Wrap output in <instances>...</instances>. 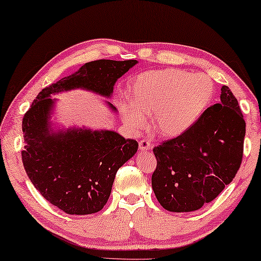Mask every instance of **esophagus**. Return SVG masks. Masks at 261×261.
I'll use <instances>...</instances> for the list:
<instances>
[{
	"mask_svg": "<svg viewBox=\"0 0 261 261\" xmlns=\"http://www.w3.org/2000/svg\"><path fill=\"white\" fill-rule=\"evenodd\" d=\"M140 150H149L151 148V143L149 140H141L139 143Z\"/></svg>",
	"mask_w": 261,
	"mask_h": 261,
	"instance_id": "esophagus-1",
	"label": "esophagus"
}]
</instances>
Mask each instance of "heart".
<instances>
[{"label": "heart", "mask_w": 261, "mask_h": 261, "mask_svg": "<svg viewBox=\"0 0 261 261\" xmlns=\"http://www.w3.org/2000/svg\"><path fill=\"white\" fill-rule=\"evenodd\" d=\"M214 83L206 74L180 69L142 72L129 88L132 102L121 101L123 120L133 129L147 125L152 114V127L164 138H176L198 120L214 96Z\"/></svg>", "instance_id": "b5f03b06"}]
</instances>
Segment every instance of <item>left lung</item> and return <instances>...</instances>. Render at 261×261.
<instances>
[{
  "label": "left lung",
  "instance_id": "1",
  "mask_svg": "<svg viewBox=\"0 0 261 261\" xmlns=\"http://www.w3.org/2000/svg\"><path fill=\"white\" fill-rule=\"evenodd\" d=\"M245 121L227 85L221 101L208 108L189 129L153 148L157 160L151 186L169 212H194L232 181L241 166Z\"/></svg>",
  "mask_w": 261,
  "mask_h": 261
}]
</instances>
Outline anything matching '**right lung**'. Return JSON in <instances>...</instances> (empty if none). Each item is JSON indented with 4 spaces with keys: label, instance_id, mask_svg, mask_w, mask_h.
<instances>
[{
    "label": "right lung",
    "instance_id": "obj_1",
    "mask_svg": "<svg viewBox=\"0 0 261 261\" xmlns=\"http://www.w3.org/2000/svg\"><path fill=\"white\" fill-rule=\"evenodd\" d=\"M136 63V60L85 63L72 75L42 89L24 115V169L47 201L67 214L101 211L110 198L115 173L135 155L139 143L113 130H53L49 118L57 100L50 95L85 89L110 98L118 79ZM108 105L117 111L111 102Z\"/></svg>",
    "mask_w": 261,
    "mask_h": 261
}]
</instances>
